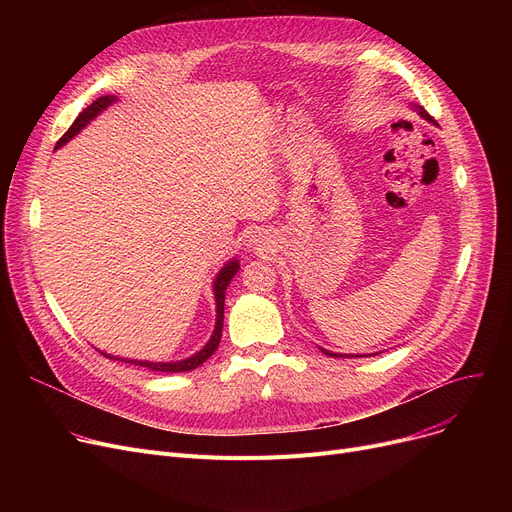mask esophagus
<instances>
[{
  "label": "esophagus",
  "mask_w": 512,
  "mask_h": 512,
  "mask_svg": "<svg viewBox=\"0 0 512 512\" xmlns=\"http://www.w3.org/2000/svg\"><path fill=\"white\" fill-rule=\"evenodd\" d=\"M261 242H263V240H261L259 236H255V238H253V245H255V247H261Z\"/></svg>",
  "instance_id": "obj_1"
}]
</instances>
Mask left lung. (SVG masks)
Returning <instances> with one entry per match:
<instances>
[{
	"mask_svg": "<svg viewBox=\"0 0 512 512\" xmlns=\"http://www.w3.org/2000/svg\"><path fill=\"white\" fill-rule=\"evenodd\" d=\"M411 107H413V110H415V112H417V114H419L421 118H425L427 122H432V124H436V120H434L432 116H429V114H427V112L423 110V107H421V105L413 103ZM319 351H321V353H324V355H328V357H351V355H338V353H330V351H326V348H319ZM355 357H365V355H355ZM369 357H371V355H369Z\"/></svg>",
	"mask_w": 512,
	"mask_h": 512,
	"instance_id": "left-lung-1",
	"label": "left lung"
}]
</instances>
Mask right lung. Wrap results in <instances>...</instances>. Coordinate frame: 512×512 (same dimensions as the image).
Segmentation results:
<instances>
[{
	"instance_id": "add662e5",
	"label": "right lung",
	"mask_w": 512,
	"mask_h": 512,
	"mask_svg": "<svg viewBox=\"0 0 512 512\" xmlns=\"http://www.w3.org/2000/svg\"><path fill=\"white\" fill-rule=\"evenodd\" d=\"M114 101H116L114 95H103V97H99L97 101H93V103L87 107V110H83V112L78 114V118L74 120V124L68 128V132L58 141L56 149H60V147L66 145L72 137H76V134H78L80 130H83L93 118H97L103 110H107V107H110ZM238 267H240V263H238L236 259H232V261H228V263L222 267L220 274L215 276V282H213V294H215V330H213L209 342L201 348L199 353H195L193 357L182 359V361H174V363H153V361H137V359H118V357H112V355H107V353H101V355H105L107 359H118V361L130 363V365H139V367H147V369H151V371H164V373H182V371L197 369L201 363H205V361L215 353V348L220 346L222 328H224V299H226V288H228L230 280L234 278V274L238 272Z\"/></svg>"
}]
</instances>
